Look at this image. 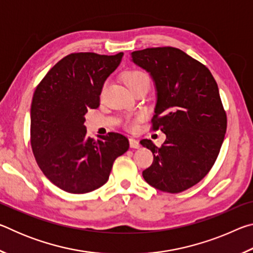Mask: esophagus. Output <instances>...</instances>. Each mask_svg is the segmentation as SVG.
<instances>
[{
    "mask_svg": "<svg viewBox=\"0 0 253 253\" xmlns=\"http://www.w3.org/2000/svg\"><path fill=\"white\" fill-rule=\"evenodd\" d=\"M129 146L131 148H139L140 147V144L137 139L135 138H129Z\"/></svg>",
    "mask_w": 253,
    "mask_h": 253,
    "instance_id": "34e87169",
    "label": "esophagus"
}]
</instances>
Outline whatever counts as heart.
I'll return each mask as SVG.
<instances>
[{
  "label": "heart",
  "instance_id": "heart-1",
  "mask_svg": "<svg viewBox=\"0 0 253 253\" xmlns=\"http://www.w3.org/2000/svg\"><path fill=\"white\" fill-rule=\"evenodd\" d=\"M124 81L127 84V87L129 89H132L136 85H138L140 84H149V77L146 74V72L139 69H132V70H128L125 72L124 75ZM128 127L134 129L136 127V122L135 121H130L128 122Z\"/></svg>",
  "mask_w": 253,
  "mask_h": 253
}]
</instances>
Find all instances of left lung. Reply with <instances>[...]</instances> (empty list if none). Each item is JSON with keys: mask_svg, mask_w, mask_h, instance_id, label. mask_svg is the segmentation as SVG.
<instances>
[{"mask_svg": "<svg viewBox=\"0 0 253 253\" xmlns=\"http://www.w3.org/2000/svg\"><path fill=\"white\" fill-rule=\"evenodd\" d=\"M131 61L153 78V129L166 135L161 147L140 140L154 155L143 177L157 190L179 193L210 172L224 140L226 114L216 81L204 65L173 46L134 51Z\"/></svg>", "mask_w": 253, "mask_h": 253, "instance_id": "obj_1", "label": "left lung"}]
</instances>
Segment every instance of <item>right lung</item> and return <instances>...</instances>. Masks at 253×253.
<instances>
[{"mask_svg":"<svg viewBox=\"0 0 253 253\" xmlns=\"http://www.w3.org/2000/svg\"><path fill=\"white\" fill-rule=\"evenodd\" d=\"M124 53L68 54L51 68L33 93L31 147L50 182L72 194L95 191L108 181L113 164L129 148L118 132L87 136L88 109L99 106L102 85Z\"/></svg>","mask_w":253,"mask_h":253,"instance_id":"1","label":"right lung"}]
</instances>
